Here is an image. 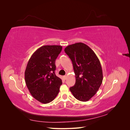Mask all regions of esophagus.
<instances>
[{
  "instance_id": "esophagus-1",
  "label": "esophagus",
  "mask_w": 130,
  "mask_h": 130,
  "mask_svg": "<svg viewBox=\"0 0 130 130\" xmlns=\"http://www.w3.org/2000/svg\"><path fill=\"white\" fill-rule=\"evenodd\" d=\"M67 75L63 76V79H64V80H66V78H67Z\"/></svg>"
}]
</instances>
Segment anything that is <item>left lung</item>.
Returning <instances> with one entry per match:
<instances>
[{"mask_svg":"<svg viewBox=\"0 0 130 130\" xmlns=\"http://www.w3.org/2000/svg\"><path fill=\"white\" fill-rule=\"evenodd\" d=\"M64 52L72 61L75 84L69 88L76 99L87 101L95 95L103 82V74L99 58L83 43L69 45Z\"/></svg>","mask_w":130,"mask_h":130,"instance_id":"1","label":"left lung"}]
</instances>
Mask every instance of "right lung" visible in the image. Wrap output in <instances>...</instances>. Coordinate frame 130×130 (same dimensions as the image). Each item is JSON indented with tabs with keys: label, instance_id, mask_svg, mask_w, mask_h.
<instances>
[{
	"label": "right lung",
	"instance_id": "1",
	"mask_svg": "<svg viewBox=\"0 0 130 130\" xmlns=\"http://www.w3.org/2000/svg\"><path fill=\"white\" fill-rule=\"evenodd\" d=\"M61 45H44L31 56L25 71V81L32 96L40 103H49L60 90L62 82L55 74V61Z\"/></svg>",
	"mask_w": 130,
	"mask_h": 130
}]
</instances>
